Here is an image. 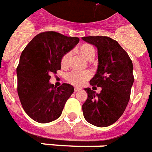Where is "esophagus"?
Returning a JSON list of instances; mask_svg holds the SVG:
<instances>
[{
	"label": "esophagus",
	"instance_id": "1",
	"mask_svg": "<svg viewBox=\"0 0 152 152\" xmlns=\"http://www.w3.org/2000/svg\"><path fill=\"white\" fill-rule=\"evenodd\" d=\"M80 88H78V87H75V88H74V91H75V92H76V91H80Z\"/></svg>",
	"mask_w": 152,
	"mask_h": 152
}]
</instances>
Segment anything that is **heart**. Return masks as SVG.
Returning a JSON list of instances; mask_svg holds the SVG:
<instances>
[{"instance_id": "heart-1", "label": "heart", "mask_w": 152, "mask_h": 152, "mask_svg": "<svg viewBox=\"0 0 152 152\" xmlns=\"http://www.w3.org/2000/svg\"><path fill=\"white\" fill-rule=\"evenodd\" d=\"M78 51L83 57L91 61L96 56V50L95 48L90 44H83L79 47ZM70 60H71V52L67 51L64 53L61 58V66L62 68H67L70 65ZM91 77V73L89 71H84V72H71L66 76V80L70 84L80 86L83 85L87 80H89Z\"/></svg>"}]
</instances>
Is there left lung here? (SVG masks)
<instances>
[{
  "instance_id": "obj_1",
  "label": "left lung",
  "mask_w": 152,
  "mask_h": 152,
  "mask_svg": "<svg viewBox=\"0 0 152 152\" xmlns=\"http://www.w3.org/2000/svg\"><path fill=\"white\" fill-rule=\"evenodd\" d=\"M82 40L96 46L98 67L90 80L102 87L99 94L86 88L88 97L82 105L85 119L98 127L115 123L126 108L134 82L132 61L119 43L108 37H86Z\"/></svg>"
}]
</instances>
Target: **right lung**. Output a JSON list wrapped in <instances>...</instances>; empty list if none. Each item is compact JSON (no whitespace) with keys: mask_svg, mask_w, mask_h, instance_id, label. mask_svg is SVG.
<instances>
[{"mask_svg":"<svg viewBox=\"0 0 152 152\" xmlns=\"http://www.w3.org/2000/svg\"><path fill=\"white\" fill-rule=\"evenodd\" d=\"M76 37L56 31L37 35L21 52L16 68L17 92L26 113L39 123L55 121L74 91L72 85L56 87L50 75L61 70V58L79 42Z\"/></svg>","mask_w":152,"mask_h":152,"instance_id":"right-lung-1","label":"right lung"}]
</instances>
